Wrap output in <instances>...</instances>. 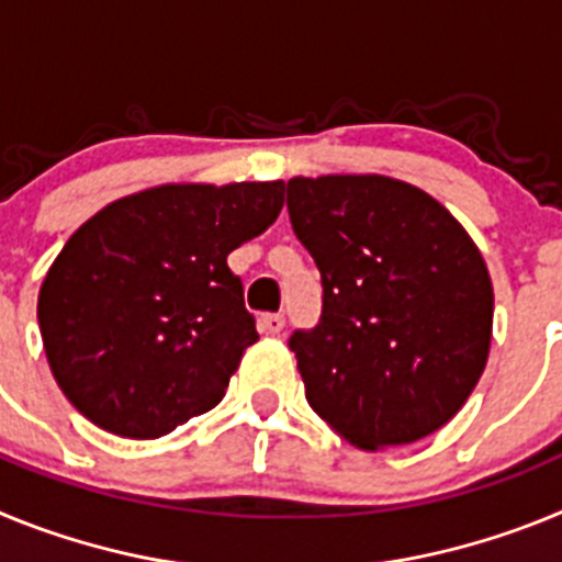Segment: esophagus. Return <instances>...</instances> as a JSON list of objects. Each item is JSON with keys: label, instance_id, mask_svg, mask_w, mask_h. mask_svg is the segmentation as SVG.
<instances>
[{"label": "esophagus", "instance_id": "1", "mask_svg": "<svg viewBox=\"0 0 562 562\" xmlns=\"http://www.w3.org/2000/svg\"><path fill=\"white\" fill-rule=\"evenodd\" d=\"M258 326H261V331H267V335H281V331H284V315H281V312H267V315L258 317Z\"/></svg>", "mask_w": 562, "mask_h": 562}]
</instances>
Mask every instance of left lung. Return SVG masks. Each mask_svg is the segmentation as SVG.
<instances>
[{
  "label": "left lung",
  "instance_id": "8db88e82",
  "mask_svg": "<svg viewBox=\"0 0 562 562\" xmlns=\"http://www.w3.org/2000/svg\"><path fill=\"white\" fill-rule=\"evenodd\" d=\"M286 207L324 281L321 324L290 337L312 411L360 450L448 425L493 337V281L470 233L382 173L292 177Z\"/></svg>",
  "mask_w": 562,
  "mask_h": 562
}]
</instances>
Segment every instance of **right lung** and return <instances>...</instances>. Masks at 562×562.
I'll use <instances>...</instances> for the list:
<instances>
[{"instance_id": "add662e5", "label": "right lung", "mask_w": 562, "mask_h": 562, "mask_svg": "<svg viewBox=\"0 0 562 562\" xmlns=\"http://www.w3.org/2000/svg\"><path fill=\"white\" fill-rule=\"evenodd\" d=\"M281 205V180L177 182L123 196L69 236L38 326L58 389L92 425L160 439L220 405L258 340L227 256Z\"/></svg>"}]
</instances>
